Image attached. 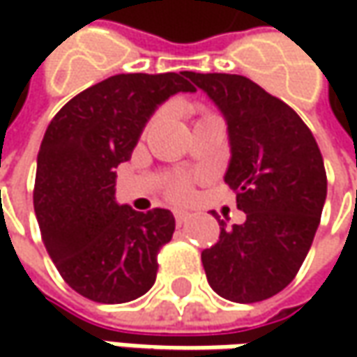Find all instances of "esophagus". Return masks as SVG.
I'll use <instances>...</instances> for the list:
<instances>
[{"instance_id":"34e87169","label":"esophagus","mask_w":357,"mask_h":357,"mask_svg":"<svg viewBox=\"0 0 357 357\" xmlns=\"http://www.w3.org/2000/svg\"><path fill=\"white\" fill-rule=\"evenodd\" d=\"M186 220H188V213H183V211H176V213H174V222H176V227H183Z\"/></svg>"}]
</instances>
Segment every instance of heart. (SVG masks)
I'll return each instance as SVG.
<instances>
[{"instance_id": "heart-1", "label": "heart", "mask_w": 357, "mask_h": 357, "mask_svg": "<svg viewBox=\"0 0 357 357\" xmlns=\"http://www.w3.org/2000/svg\"><path fill=\"white\" fill-rule=\"evenodd\" d=\"M190 192H192V185L188 176H174L167 183V197L171 200L183 202L190 197Z\"/></svg>"}]
</instances>
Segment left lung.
I'll list each match as a JSON object with an SVG mask.
<instances>
[{
  "mask_svg": "<svg viewBox=\"0 0 357 357\" xmlns=\"http://www.w3.org/2000/svg\"><path fill=\"white\" fill-rule=\"evenodd\" d=\"M185 75L227 119L232 157L225 183L246 216L230 228L218 220L220 236L202 250L208 284L238 304L272 298L294 280L320 225L328 190L322 153L294 109L250 79Z\"/></svg>",
  "mask_w": 357,
  "mask_h": 357,
  "instance_id": "8db88e82",
  "label": "left lung"
}]
</instances>
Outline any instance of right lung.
Returning a JSON list of instances; mask_svg holds the SVG:
<instances>
[{
	"label": "right lung",
	"instance_id": "add662e5",
	"mask_svg": "<svg viewBox=\"0 0 357 357\" xmlns=\"http://www.w3.org/2000/svg\"><path fill=\"white\" fill-rule=\"evenodd\" d=\"M185 73L109 77L63 105L45 130L35 216L63 280L93 302H130L155 284L157 256L172 238L174 216L167 208L119 206L115 169L129 160L158 105L195 91Z\"/></svg>",
	"mask_w": 357,
	"mask_h": 357
}]
</instances>
